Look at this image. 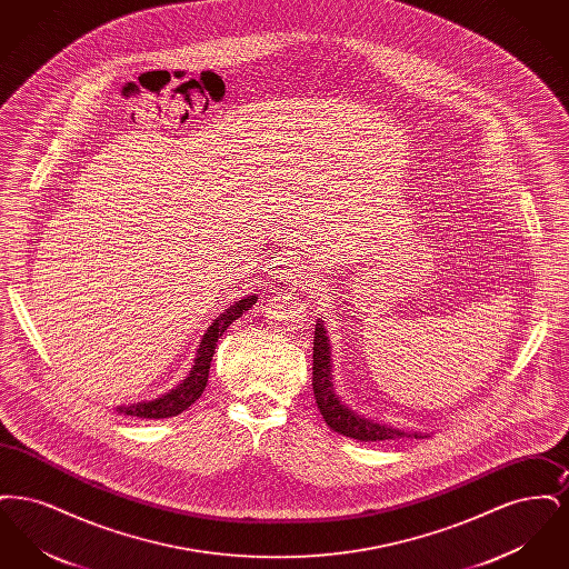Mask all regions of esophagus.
Listing matches in <instances>:
<instances>
[{
  "label": "esophagus",
  "instance_id": "esophagus-1",
  "mask_svg": "<svg viewBox=\"0 0 569 569\" xmlns=\"http://www.w3.org/2000/svg\"><path fill=\"white\" fill-rule=\"evenodd\" d=\"M300 269H302V267H298L297 269V264H295V267L290 264V267L283 271L281 277H283V279H297V277H300Z\"/></svg>",
  "mask_w": 569,
  "mask_h": 569
}]
</instances>
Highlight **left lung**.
<instances>
[{
  "label": "left lung",
  "instance_id": "obj_1",
  "mask_svg": "<svg viewBox=\"0 0 569 569\" xmlns=\"http://www.w3.org/2000/svg\"><path fill=\"white\" fill-rule=\"evenodd\" d=\"M330 341L326 335L322 320L316 325L313 337V395L320 413L325 416L326 425L335 433L352 437L358 441H390L399 437H422V433H407L401 429H395L390 425H381L378 420H369L360 413H356L352 407L346 406L339 395L335 392L332 383V358H330Z\"/></svg>",
  "mask_w": 569,
  "mask_h": 569
}]
</instances>
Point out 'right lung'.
<instances>
[{"label": "right lung", "mask_w": 569, "mask_h": 569, "mask_svg": "<svg viewBox=\"0 0 569 569\" xmlns=\"http://www.w3.org/2000/svg\"><path fill=\"white\" fill-rule=\"evenodd\" d=\"M258 297L256 295H247V297L237 300L234 305H230L213 325L209 326V330L202 335V341L198 346V352L193 358V367H191L190 376L183 379L177 388H172L170 392H166L162 397L153 399V401H140V403H130V406H119L117 411L123 416H136V418H172L179 416L181 411H186L188 407L200 399V395L207 388L209 381V369H211V360L216 353L217 339L226 332V328L232 325L234 320H239L244 311H249L251 305H256Z\"/></svg>", "instance_id": "obj_1"}]
</instances>
